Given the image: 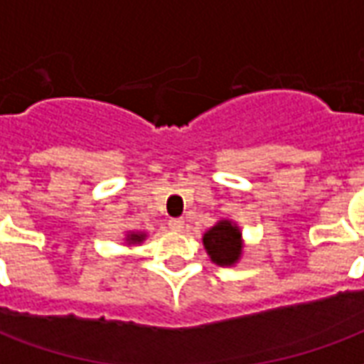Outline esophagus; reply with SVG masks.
I'll list each match as a JSON object with an SVG mask.
<instances>
[{
  "label": "esophagus",
  "instance_id": "34e87169",
  "mask_svg": "<svg viewBox=\"0 0 364 364\" xmlns=\"http://www.w3.org/2000/svg\"><path fill=\"white\" fill-rule=\"evenodd\" d=\"M183 226H185V220H183V218H171V220H169V228L171 230H177V232H179V230H183Z\"/></svg>",
  "mask_w": 364,
  "mask_h": 364
}]
</instances>
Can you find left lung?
<instances>
[{
  "instance_id": "obj_1",
  "label": "left lung",
  "mask_w": 364,
  "mask_h": 364,
  "mask_svg": "<svg viewBox=\"0 0 364 364\" xmlns=\"http://www.w3.org/2000/svg\"><path fill=\"white\" fill-rule=\"evenodd\" d=\"M208 257L218 267H234L244 257V236L236 222L220 218L203 234Z\"/></svg>"
}]
</instances>
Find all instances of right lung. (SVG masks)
Returning <instances> with one entry per match:
<instances>
[{
  "label": "right lung",
  "mask_w": 364,
  "mask_h": 364,
  "mask_svg": "<svg viewBox=\"0 0 364 364\" xmlns=\"http://www.w3.org/2000/svg\"><path fill=\"white\" fill-rule=\"evenodd\" d=\"M148 237V232H134V230H128L124 234V245L127 247H134V245L144 244V240Z\"/></svg>",
  "instance_id": "add662e5"
}]
</instances>
